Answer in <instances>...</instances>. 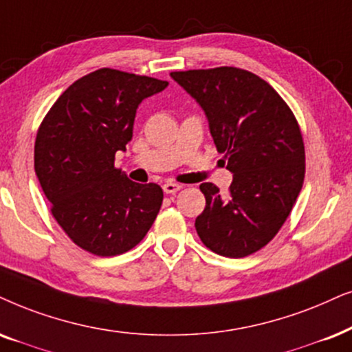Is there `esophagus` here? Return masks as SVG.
Returning <instances> with one entry per match:
<instances>
[{
  "label": "esophagus",
  "mask_w": 352,
  "mask_h": 352,
  "mask_svg": "<svg viewBox=\"0 0 352 352\" xmlns=\"http://www.w3.org/2000/svg\"><path fill=\"white\" fill-rule=\"evenodd\" d=\"M181 184H177V182H173V181H168L163 184V190H165V194H176L177 190H181Z\"/></svg>",
  "instance_id": "34e87169"
}]
</instances>
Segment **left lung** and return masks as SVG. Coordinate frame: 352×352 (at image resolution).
<instances>
[{"instance_id": "8db88e82", "label": "left lung", "mask_w": 352, "mask_h": 352, "mask_svg": "<svg viewBox=\"0 0 352 352\" xmlns=\"http://www.w3.org/2000/svg\"><path fill=\"white\" fill-rule=\"evenodd\" d=\"M171 77L202 107L232 173L226 199L212 182L200 184L205 208L195 230L215 254L248 257L276 236L302 189L305 152L298 121L268 82L239 67Z\"/></svg>"}]
</instances>
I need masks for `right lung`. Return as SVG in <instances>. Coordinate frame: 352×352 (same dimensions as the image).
Here are the masks:
<instances>
[{
  "instance_id": "obj_1",
  "label": "right lung",
  "mask_w": 352,
  "mask_h": 352,
  "mask_svg": "<svg viewBox=\"0 0 352 352\" xmlns=\"http://www.w3.org/2000/svg\"><path fill=\"white\" fill-rule=\"evenodd\" d=\"M166 80L94 71L61 94L35 139V173L52 213L74 244L100 257L135 248L163 202L158 184H139L115 166L132 139L137 107Z\"/></svg>"
}]
</instances>
